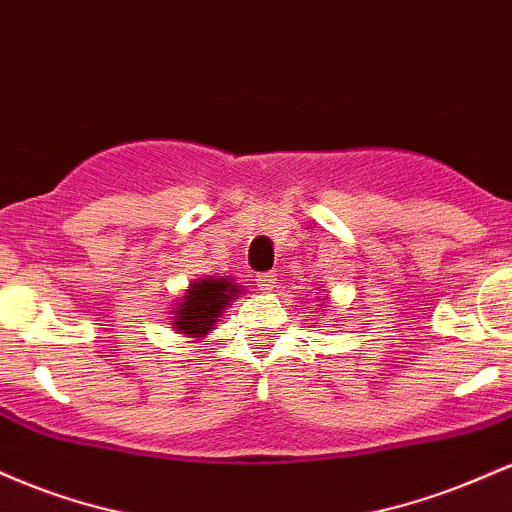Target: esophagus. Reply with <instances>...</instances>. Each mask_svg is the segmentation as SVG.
<instances>
[{"mask_svg":"<svg viewBox=\"0 0 512 512\" xmlns=\"http://www.w3.org/2000/svg\"><path fill=\"white\" fill-rule=\"evenodd\" d=\"M255 281H257V286H260V291H269L276 284V274L274 272H260V274H257Z\"/></svg>","mask_w":512,"mask_h":512,"instance_id":"34e87169","label":"esophagus"}]
</instances>
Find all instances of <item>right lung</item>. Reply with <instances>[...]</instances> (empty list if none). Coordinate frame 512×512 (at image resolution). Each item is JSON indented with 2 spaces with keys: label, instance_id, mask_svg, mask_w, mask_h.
Listing matches in <instances>:
<instances>
[{
  "label": "right lung",
  "instance_id": "add662e5",
  "mask_svg": "<svg viewBox=\"0 0 512 512\" xmlns=\"http://www.w3.org/2000/svg\"><path fill=\"white\" fill-rule=\"evenodd\" d=\"M238 286L231 279L207 276V279L192 281L187 296H182L175 313V330L187 337H202L214 330L216 317L223 313L228 303L236 296Z\"/></svg>",
  "mask_w": 512,
  "mask_h": 512
}]
</instances>
